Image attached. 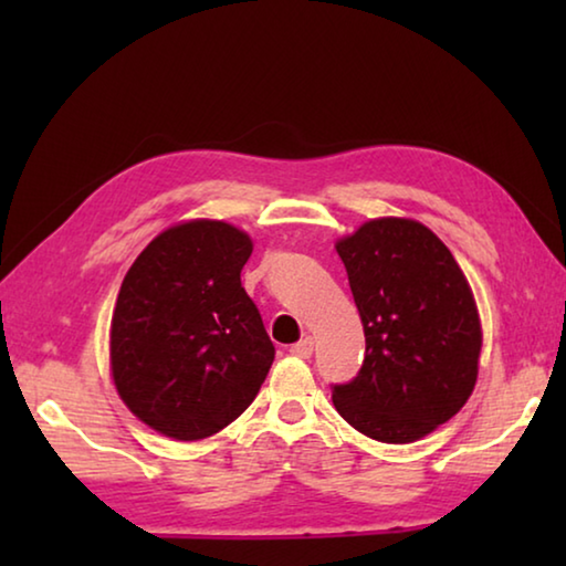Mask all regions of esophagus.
<instances>
[{"mask_svg": "<svg viewBox=\"0 0 566 566\" xmlns=\"http://www.w3.org/2000/svg\"><path fill=\"white\" fill-rule=\"evenodd\" d=\"M294 357H300V359H310L312 357V352H314V342H312V337H304V339H300L296 344H292V349H290Z\"/></svg>", "mask_w": 566, "mask_h": 566, "instance_id": "esophagus-1", "label": "esophagus"}]
</instances>
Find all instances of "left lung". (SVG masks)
Segmentation results:
<instances>
[{"instance_id": "obj_1", "label": "left lung", "mask_w": 566, "mask_h": 566, "mask_svg": "<svg viewBox=\"0 0 566 566\" xmlns=\"http://www.w3.org/2000/svg\"><path fill=\"white\" fill-rule=\"evenodd\" d=\"M364 342L361 369L332 387L339 415L377 442L409 444L467 405L482 327L452 252L415 219L381 217L337 242Z\"/></svg>"}]
</instances>
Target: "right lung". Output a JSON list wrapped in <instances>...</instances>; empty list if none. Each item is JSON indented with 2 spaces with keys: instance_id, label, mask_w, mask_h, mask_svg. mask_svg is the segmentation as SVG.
<instances>
[{
  "instance_id": "1",
  "label": "right lung",
  "mask_w": 566,
  "mask_h": 566,
  "mask_svg": "<svg viewBox=\"0 0 566 566\" xmlns=\"http://www.w3.org/2000/svg\"><path fill=\"white\" fill-rule=\"evenodd\" d=\"M249 254L242 229L191 219L151 239L124 276L109 334L114 387L159 434H217L266 379L274 344L239 280Z\"/></svg>"
}]
</instances>
